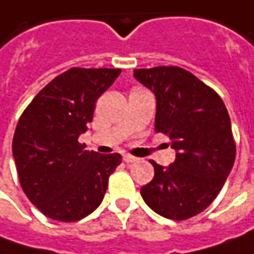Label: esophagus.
Listing matches in <instances>:
<instances>
[{
	"label": "esophagus",
	"instance_id": "esophagus-1",
	"mask_svg": "<svg viewBox=\"0 0 254 254\" xmlns=\"http://www.w3.org/2000/svg\"><path fill=\"white\" fill-rule=\"evenodd\" d=\"M123 161L127 162V164H131V162L137 161V158L132 157V155H128V154H124V155H123Z\"/></svg>",
	"mask_w": 254,
	"mask_h": 254
}]
</instances>
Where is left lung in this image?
Instances as JSON below:
<instances>
[{
	"label": "left lung",
	"mask_w": 254,
	"mask_h": 254,
	"mask_svg": "<svg viewBox=\"0 0 254 254\" xmlns=\"http://www.w3.org/2000/svg\"><path fill=\"white\" fill-rule=\"evenodd\" d=\"M134 77L155 94L154 130L177 151L170 167L151 161L154 178L141 188L142 199L164 218L190 219L213 202L233 167L229 113L212 87L178 66L135 69Z\"/></svg>",
	"instance_id": "left-lung-1"
}]
</instances>
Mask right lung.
Segmentation results:
<instances>
[{"label":"right lung","instance_id":"1","mask_svg":"<svg viewBox=\"0 0 254 254\" xmlns=\"http://www.w3.org/2000/svg\"><path fill=\"white\" fill-rule=\"evenodd\" d=\"M122 69L70 67L45 86L21 114L12 154L19 184L45 216L76 222L102 203L122 155L87 151L77 141L97 99Z\"/></svg>","mask_w":254,"mask_h":254}]
</instances>
